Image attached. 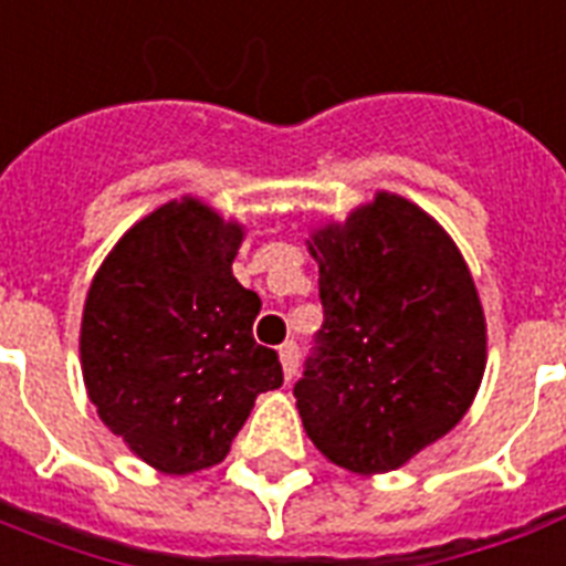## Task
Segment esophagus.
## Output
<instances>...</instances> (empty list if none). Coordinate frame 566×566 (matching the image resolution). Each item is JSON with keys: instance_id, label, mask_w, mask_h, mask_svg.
<instances>
[{"instance_id": "esophagus-1", "label": "esophagus", "mask_w": 566, "mask_h": 566, "mask_svg": "<svg viewBox=\"0 0 566 566\" xmlns=\"http://www.w3.org/2000/svg\"><path fill=\"white\" fill-rule=\"evenodd\" d=\"M280 361H283V374H286V379L295 377V370H297V345L295 342L280 345Z\"/></svg>"}]
</instances>
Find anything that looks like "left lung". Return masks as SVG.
Instances as JSON below:
<instances>
[{"instance_id":"left-lung-1","label":"left lung","mask_w":566,"mask_h":566,"mask_svg":"<svg viewBox=\"0 0 566 566\" xmlns=\"http://www.w3.org/2000/svg\"><path fill=\"white\" fill-rule=\"evenodd\" d=\"M324 306L295 382L306 436L354 473H386L464 418L485 374L468 262L432 216L377 192L306 239Z\"/></svg>"}]
</instances>
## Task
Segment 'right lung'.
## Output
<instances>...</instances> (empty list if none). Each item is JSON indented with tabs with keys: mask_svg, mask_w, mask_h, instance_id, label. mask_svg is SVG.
Returning <instances> with one entry per match:
<instances>
[{
	"mask_svg": "<svg viewBox=\"0 0 566 566\" xmlns=\"http://www.w3.org/2000/svg\"><path fill=\"white\" fill-rule=\"evenodd\" d=\"M242 237V224L187 196L137 221L90 283V400L113 436L169 476L219 464L256 395L283 386L277 354L254 342L260 297L233 277Z\"/></svg>",
	"mask_w": 566,
	"mask_h": 566,
	"instance_id": "right-lung-1",
	"label": "right lung"
}]
</instances>
